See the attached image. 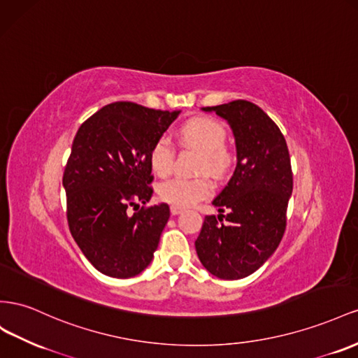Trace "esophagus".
Returning <instances> with one entry per match:
<instances>
[{"label": "esophagus", "instance_id": "esophagus-1", "mask_svg": "<svg viewBox=\"0 0 358 358\" xmlns=\"http://www.w3.org/2000/svg\"><path fill=\"white\" fill-rule=\"evenodd\" d=\"M182 210H183V209H182L180 206H175V205H173V206L170 208V212H171V215H179Z\"/></svg>", "mask_w": 358, "mask_h": 358}]
</instances>
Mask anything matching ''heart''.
Here are the masks:
<instances>
[{"instance_id": "obj_1", "label": "heart", "mask_w": 358, "mask_h": 358, "mask_svg": "<svg viewBox=\"0 0 358 358\" xmlns=\"http://www.w3.org/2000/svg\"><path fill=\"white\" fill-rule=\"evenodd\" d=\"M182 141L203 152L201 171H209L215 176H223L229 171L234 157L224 148L227 140L226 128L218 120L196 117L182 124L179 129ZM149 161L152 170L159 176H166L175 162V148L169 137L162 135L150 149ZM212 183L206 178L188 179L183 176L162 182L158 188L159 197L175 206H191L210 194Z\"/></svg>"}]
</instances>
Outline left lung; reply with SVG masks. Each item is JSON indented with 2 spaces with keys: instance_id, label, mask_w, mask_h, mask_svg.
<instances>
[{
  "instance_id": "1",
  "label": "left lung",
  "mask_w": 358,
  "mask_h": 358,
  "mask_svg": "<svg viewBox=\"0 0 358 358\" xmlns=\"http://www.w3.org/2000/svg\"><path fill=\"white\" fill-rule=\"evenodd\" d=\"M201 110L229 123L236 167L212 200L220 214L205 217L196 251L212 275L239 280L257 271L283 238L294 187L291 158L282 131L257 105L234 101ZM226 208L228 214L223 216Z\"/></svg>"
}]
</instances>
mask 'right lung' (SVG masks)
I'll return each instance as SVG.
<instances>
[{"mask_svg":"<svg viewBox=\"0 0 358 358\" xmlns=\"http://www.w3.org/2000/svg\"><path fill=\"white\" fill-rule=\"evenodd\" d=\"M179 114L114 102L75 135L63 175L67 223L83 255L105 275L135 277L152 262L170 208L137 209L153 192L150 149Z\"/></svg>","mask_w":358,"mask_h":358,"instance_id":"1","label":"right lung"}]
</instances>
